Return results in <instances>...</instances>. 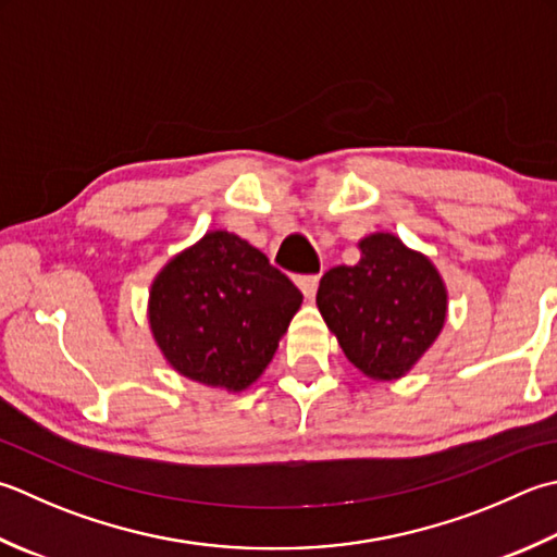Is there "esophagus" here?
<instances>
[{
  "mask_svg": "<svg viewBox=\"0 0 557 557\" xmlns=\"http://www.w3.org/2000/svg\"><path fill=\"white\" fill-rule=\"evenodd\" d=\"M297 285H299V289H301L304 297H307V299H313L315 289H319V275H304V277H299V280H297Z\"/></svg>",
  "mask_w": 557,
  "mask_h": 557,
  "instance_id": "esophagus-1",
  "label": "esophagus"
}]
</instances>
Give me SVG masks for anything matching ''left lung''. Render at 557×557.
Instances as JSON below:
<instances>
[{"mask_svg": "<svg viewBox=\"0 0 557 557\" xmlns=\"http://www.w3.org/2000/svg\"><path fill=\"white\" fill-rule=\"evenodd\" d=\"M357 246L359 263L325 272L315 304L359 372L394 381L440 337L449 294L432 260L396 234H369Z\"/></svg>", "mask_w": 557, "mask_h": 557, "instance_id": "1", "label": "left lung"}]
</instances>
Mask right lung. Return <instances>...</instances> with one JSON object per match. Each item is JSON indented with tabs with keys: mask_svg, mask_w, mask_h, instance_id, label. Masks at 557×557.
I'll use <instances>...</instances> for the list:
<instances>
[{
	"mask_svg": "<svg viewBox=\"0 0 557 557\" xmlns=\"http://www.w3.org/2000/svg\"><path fill=\"white\" fill-rule=\"evenodd\" d=\"M301 299L258 248L214 228L159 270L147 319L181 376L242 394L265 372Z\"/></svg>",
	"mask_w": 557,
	"mask_h": 557,
	"instance_id": "obj_1",
	"label": "right lung"
}]
</instances>
